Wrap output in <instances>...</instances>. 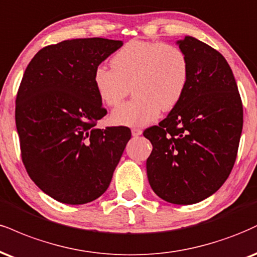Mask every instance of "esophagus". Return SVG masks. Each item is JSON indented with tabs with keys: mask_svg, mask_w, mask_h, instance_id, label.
Here are the masks:
<instances>
[{
	"mask_svg": "<svg viewBox=\"0 0 257 257\" xmlns=\"http://www.w3.org/2000/svg\"><path fill=\"white\" fill-rule=\"evenodd\" d=\"M142 134V131L140 128H133L132 129V135L134 138H137V137H140V135Z\"/></svg>",
	"mask_w": 257,
	"mask_h": 257,
	"instance_id": "obj_1",
	"label": "esophagus"
}]
</instances>
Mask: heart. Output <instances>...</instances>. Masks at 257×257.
I'll list each match as a JSON object with an SVG mask.
<instances>
[{"mask_svg":"<svg viewBox=\"0 0 257 257\" xmlns=\"http://www.w3.org/2000/svg\"><path fill=\"white\" fill-rule=\"evenodd\" d=\"M111 68L100 64L93 72L99 99L115 107L131 92L135 97L113 110L115 124L142 126L158 118L160 109L169 111L183 97L189 82V62L174 44L131 40L111 57Z\"/></svg>","mask_w":257,"mask_h":257,"instance_id":"obj_1","label":"heart"}]
</instances>
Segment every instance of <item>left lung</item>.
Masks as SVG:
<instances>
[{"label":"left lung","mask_w":257,"mask_h":257,"mask_svg":"<svg viewBox=\"0 0 257 257\" xmlns=\"http://www.w3.org/2000/svg\"><path fill=\"white\" fill-rule=\"evenodd\" d=\"M177 44L189 62V82L168 117L144 132L153 146L146 169L160 199L191 205L214 194L230 175L242 134L243 105L220 52L190 36Z\"/></svg>","instance_id":"8db88e82"}]
</instances>
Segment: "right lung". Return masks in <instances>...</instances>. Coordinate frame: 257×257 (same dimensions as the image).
I'll return each instance as SVG.
<instances>
[{
    "label": "right lung",
    "instance_id": "obj_1",
    "mask_svg": "<svg viewBox=\"0 0 257 257\" xmlns=\"http://www.w3.org/2000/svg\"><path fill=\"white\" fill-rule=\"evenodd\" d=\"M122 40H63L39 50L15 100L21 158L40 190L68 205L103 195L131 140L126 126L95 128L106 115L93 72Z\"/></svg>",
    "mask_w": 257,
    "mask_h": 257
}]
</instances>
